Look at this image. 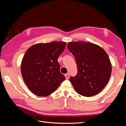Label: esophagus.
I'll return each mask as SVG.
<instances>
[{"instance_id":"obj_1","label":"esophagus","mask_w":126,"mask_h":126,"mask_svg":"<svg viewBox=\"0 0 126 126\" xmlns=\"http://www.w3.org/2000/svg\"><path fill=\"white\" fill-rule=\"evenodd\" d=\"M64 76H65L66 79H68L69 78V74H66L64 75Z\"/></svg>"}]
</instances>
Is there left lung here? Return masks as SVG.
I'll return each mask as SVG.
<instances>
[{
	"instance_id": "1",
	"label": "left lung",
	"mask_w": 126,
	"mask_h": 126,
	"mask_svg": "<svg viewBox=\"0 0 126 126\" xmlns=\"http://www.w3.org/2000/svg\"><path fill=\"white\" fill-rule=\"evenodd\" d=\"M68 49L75 56L78 72L70 81L77 93L85 97L97 94L107 84L111 64L106 52L90 42H69Z\"/></svg>"
}]
</instances>
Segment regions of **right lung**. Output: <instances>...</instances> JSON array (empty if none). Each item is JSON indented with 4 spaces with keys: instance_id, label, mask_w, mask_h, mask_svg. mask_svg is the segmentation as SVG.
I'll return each instance as SVG.
<instances>
[{
    "instance_id": "1",
    "label": "right lung",
    "mask_w": 126,
    "mask_h": 126,
    "mask_svg": "<svg viewBox=\"0 0 126 126\" xmlns=\"http://www.w3.org/2000/svg\"><path fill=\"white\" fill-rule=\"evenodd\" d=\"M66 44L63 41L37 44L28 49L22 59L21 72L29 89L37 96L53 93L65 80L58 62Z\"/></svg>"
}]
</instances>
